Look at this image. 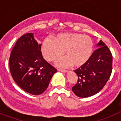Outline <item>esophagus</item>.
<instances>
[{
  "label": "esophagus",
  "instance_id": "34e87169",
  "mask_svg": "<svg viewBox=\"0 0 121 121\" xmlns=\"http://www.w3.org/2000/svg\"><path fill=\"white\" fill-rule=\"evenodd\" d=\"M58 71H59L60 72H62V73H66L68 71L66 69H58Z\"/></svg>",
  "mask_w": 121,
  "mask_h": 121
}]
</instances>
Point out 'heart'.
Listing matches in <instances>:
<instances>
[{"label": "heart", "instance_id": "obj_1", "mask_svg": "<svg viewBox=\"0 0 121 121\" xmlns=\"http://www.w3.org/2000/svg\"><path fill=\"white\" fill-rule=\"evenodd\" d=\"M41 50L44 58L52 61L64 53L66 56L56 62L59 67L66 68L84 65L90 58L93 50V41L88 35L79 33H61L53 36L52 40L45 39Z\"/></svg>", "mask_w": 121, "mask_h": 121}]
</instances>
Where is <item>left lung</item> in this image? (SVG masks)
Segmentation results:
<instances>
[{
    "mask_svg": "<svg viewBox=\"0 0 121 121\" xmlns=\"http://www.w3.org/2000/svg\"><path fill=\"white\" fill-rule=\"evenodd\" d=\"M112 63L110 50L102 40H100L89 60L74 70L78 77V82L72 88L75 95L86 98L100 92L110 77Z\"/></svg>",
    "mask_w": 121,
    "mask_h": 121,
    "instance_id": "8db88e82",
    "label": "left lung"
}]
</instances>
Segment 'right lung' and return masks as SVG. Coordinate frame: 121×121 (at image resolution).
<instances>
[{
	"label": "right lung",
	"mask_w": 121,
	"mask_h": 121,
	"mask_svg": "<svg viewBox=\"0 0 121 121\" xmlns=\"http://www.w3.org/2000/svg\"><path fill=\"white\" fill-rule=\"evenodd\" d=\"M9 66L12 78L21 89L32 95L45 91L57 70L43 59L41 43L33 33L18 39L11 52Z\"/></svg>",
	"instance_id": "add662e5"
}]
</instances>
